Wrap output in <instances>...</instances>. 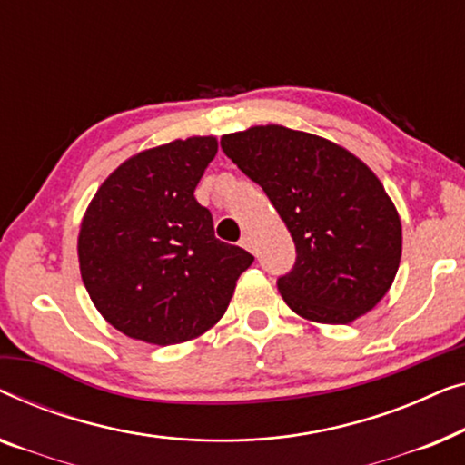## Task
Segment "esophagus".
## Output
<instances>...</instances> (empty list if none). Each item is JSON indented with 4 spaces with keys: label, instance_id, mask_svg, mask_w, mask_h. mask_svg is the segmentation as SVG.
Returning <instances> with one entry per match:
<instances>
[{
    "label": "esophagus",
    "instance_id": "obj_1",
    "mask_svg": "<svg viewBox=\"0 0 465 465\" xmlns=\"http://www.w3.org/2000/svg\"><path fill=\"white\" fill-rule=\"evenodd\" d=\"M240 246H242V248H246V251H252V240L248 238V235H242Z\"/></svg>",
    "mask_w": 465,
    "mask_h": 465
}]
</instances>
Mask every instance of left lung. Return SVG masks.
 Returning a JSON list of instances; mask_svg holds the SVG:
<instances>
[{
    "label": "left lung",
    "instance_id": "1",
    "mask_svg": "<svg viewBox=\"0 0 465 465\" xmlns=\"http://www.w3.org/2000/svg\"><path fill=\"white\" fill-rule=\"evenodd\" d=\"M221 149L289 227L297 259L278 291L312 322L348 324L394 282L402 227L375 173L322 136L276 124L225 134Z\"/></svg>",
    "mask_w": 465,
    "mask_h": 465
}]
</instances>
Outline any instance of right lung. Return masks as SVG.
Listing matches in <instances>:
<instances>
[{
	"label": "right lung",
	"instance_id": "add662e5",
	"mask_svg": "<svg viewBox=\"0 0 465 465\" xmlns=\"http://www.w3.org/2000/svg\"><path fill=\"white\" fill-rule=\"evenodd\" d=\"M214 136L141 152L104 179L82 219L77 257L96 310L124 335L173 345L200 337L230 305L254 257L214 238L195 200Z\"/></svg>",
	"mask_w": 465,
	"mask_h": 465
}]
</instances>
